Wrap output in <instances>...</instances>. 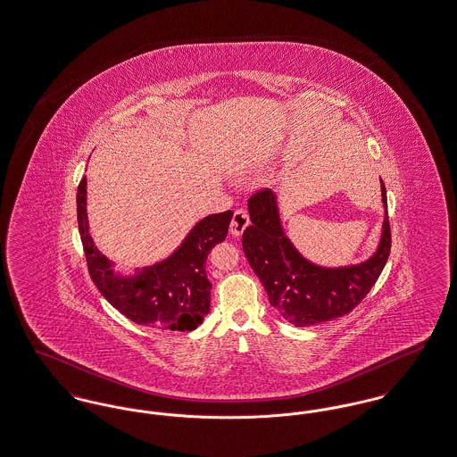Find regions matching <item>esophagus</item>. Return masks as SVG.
Returning <instances> with one entry per match:
<instances>
[{"label": "esophagus", "instance_id": "34e87169", "mask_svg": "<svg viewBox=\"0 0 457 457\" xmlns=\"http://www.w3.org/2000/svg\"><path fill=\"white\" fill-rule=\"evenodd\" d=\"M248 224H250L248 212H246L245 209H237V211H235V214H233V219H231L229 231H231V235H233V237H240L243 231L246 229V226H248Z\"/></svg>", "mask_w": 457, "mask_h": 457}]
</instances>
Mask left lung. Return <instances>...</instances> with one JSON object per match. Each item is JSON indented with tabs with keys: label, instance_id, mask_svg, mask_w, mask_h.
<instances>
[{
	"label": "left lung",
	"instance_id": "left-lung-1",
	"mask_svg": "<svg viewBox=\"0 0 457 457\" xmlns=\"http://www.w3.org/2000/svg\"><path fill=\"white\" fill-rule=\"evenodd\" d=\"M381 200L386 209L383 181ZM248 212L252 226L245 229L242 240L248 264L262 281L270 305L300 328L349 314L375 287L390 255L392 235L386 212L375 253L347 268H322L302 257L283 231L274 191L266 188L252 195Z\"/></svg>",
	"mask_w": 457,
	"mask_h": 457
}]
</instances>
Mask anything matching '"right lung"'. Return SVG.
Listing matches in <instances>:
<instances>
[{
    "label": "right lung",
    "instance_id": "obj_1",
    "mask_svg": "<svg viewBox=\"0 0 457 457\" xmlns=\"http://www.w3.org/2000/svg\"><path fill=\"white\" fill-rule=\"evenodd\" d=\"M86 178L78 188V222L87 270L108 302L128 320L159 331H191L211 311V281L205 272L209 252L224 242L233 212L198 220L178 250L133 276L117 274L89 235Z\"/></svg>",
    "mask_w": 457,
    "mask_h": 457
}]
</instances>
